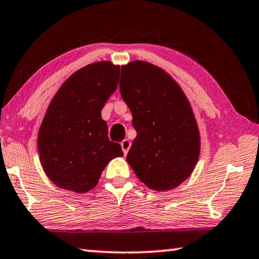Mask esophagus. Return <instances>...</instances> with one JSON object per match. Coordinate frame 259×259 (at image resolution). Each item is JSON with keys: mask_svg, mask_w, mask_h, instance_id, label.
I'll return each mask as SVG.
<instances>
[{"mask_svg": "<svg viewBox=\"0 0 259 259\" xmlns=\"http://www.w3.org/2000/svg\"><path fill=\"white\" fill-rule=\"evenodd\" d=\"M120 146H121L122 151H124V154L126 155L127 152H128L130 148H131V142L128 141V140H124V141H122V142L120 143Z\"/></svg>", "mask_w": 259, "mask_h": 259, "instance_id": "1", "label": "esophagus"}]
</instances>
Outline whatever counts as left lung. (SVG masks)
<instances>
[{
    "label": "left lung",
    "instance_id": "1",
    "mask_svg": "<svg viewBox=\"0 0 259 259\" xmlns=\"http://www.w3.org/2000/svg\"><path fill=\"white\" fill-rule=\"evenodd\" d=\"M119 90L137 131L127 162L150 189L178 187L192 175L201 150L185 93L163 69L143 61L121 66Z\"/></svg>",
    "mask_w": 259,
    "mask_h": 259
}]
</instances>
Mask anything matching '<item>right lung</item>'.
Wrapping results in <instances>:
<instances>
[{
	"mask_svg": "<svg viewBox=\"0 0 259 259\" xmlns=\"http://www.w3.org/2000/svg\"><path fill=\"white\" fill-rule=\"evenodd\" d=\"M120 67L111 62L83 66L65 80L50 102L37 135L41 165L59 188L86 193L110 160L124 155L110 141L101 111L116 91Z\"/></svg>",
	"mask_w": 259,
	"mask_h": 259,
	"instance_id": "add662e5",
	"label": "right lung"
}]
</instances>
